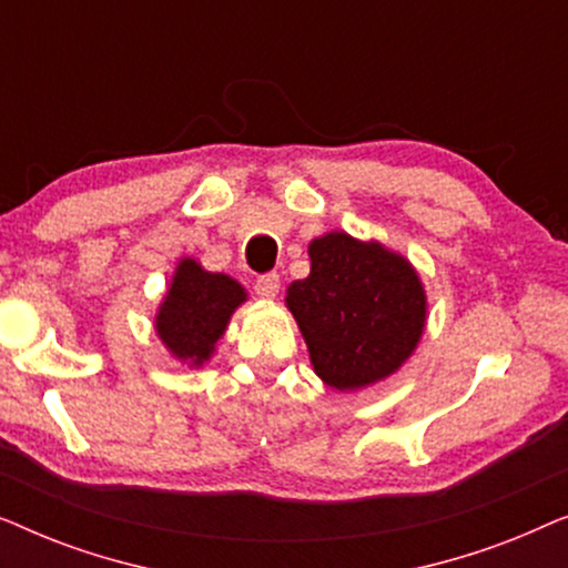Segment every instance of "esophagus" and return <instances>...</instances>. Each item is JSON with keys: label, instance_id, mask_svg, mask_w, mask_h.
Returning a JSON list of instances; mask_svg holds the SVG:
<instances>
[{"label": "esophagus", "instance_id": "34e87169", "mask_svg": "<svg viewBox=\"0 0 568 568\" xmlns=\"http://www.w3.org/2000/svg\"><path fill=\"white\" fill-rule=\"evenodd\" d=\"M278 286H282V282H278V274H263L255 278V294L263 300H274L278 294Z\"/></svg>", "mask_w": 568, "mask_h": 568}]
</instances>
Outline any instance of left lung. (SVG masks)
<instances>
[{
  "mask_svg": "<svg viewBox=\"0 0 568 568\" xmlns=\"http://www.w3.org/2000/svg\"><path fill=\"white\" fill-rule=\"evenodd\" d=\"M315 375L336 390L385 379L414 354L426 323L416 271L379 243L328 232L310 243V276L286 290Z\"/></svg>",
  "mask_w": 568,
  "mask_h": 568,
  "instance_id": "8db88e82",
  "label": "left lung"
}]
</instances>
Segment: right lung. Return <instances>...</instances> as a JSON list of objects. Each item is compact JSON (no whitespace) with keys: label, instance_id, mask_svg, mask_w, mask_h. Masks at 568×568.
Here are the masks:
<instances>
[{"label":"right lung","instance_id":"right-lung-1","mask_svg":"<svg viewBox=\"0 0 568 568\" xmlns=\"http://www.w3.org/2000/svg\"><path fill=\"white\" fill-rule=\"evenodd\" d=\"M243 302L245 290L235 278L209 274L193 258H183L154 321L158 336L175 359L201 367Z\"/></svg>","mask_w":568,"mask_h":568}]
</instances>
